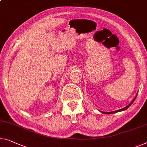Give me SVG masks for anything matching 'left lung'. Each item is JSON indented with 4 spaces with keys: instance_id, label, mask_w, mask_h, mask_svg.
Listing matches in <instances>:
<instances>
[{
    "instance_id": "left-lung-1",
    "label": "left lung",
    "mask_w": 147,
    "mask_h": 147,
    "mask_svg": "<svg viewBox=\"0 0 147 147\" xmlns=\"http://www.w3.org/2000/svg\"><path fill=\"white\" fill-rule=\"evenodd\" d=\"M135 98H136V96H135V98H134V99H133V100L132 102H131L127 106H126L125 108H122V109H119V110H116V111H111V112H105V111H102V112L103 113H107V114H111V113H116V112H118V111H123V110H125V109H127L129 107L131 104H133V102L135 101Z\"/></svg>"
}]
</instances>
